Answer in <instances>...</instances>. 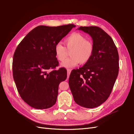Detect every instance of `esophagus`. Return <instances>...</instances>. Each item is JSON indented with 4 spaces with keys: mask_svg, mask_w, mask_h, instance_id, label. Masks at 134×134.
Listing matches in <instances>:
<instances>
[{
    "mask_svg": "<svg viewBox=\"0 0 134 134\" xmlns=\"http://www.w3.org/2000/svg\"><path fill=\"white\" fill-rule=\"evenodd\" d=\"M71 72V69H67V78H69V75H70V73Z\"/></svg>",
    "mask_w": 134,
    "mask_h": 134,
    "instance_id": "34e87169",
    "label": "esophagus"
}]
</instances>
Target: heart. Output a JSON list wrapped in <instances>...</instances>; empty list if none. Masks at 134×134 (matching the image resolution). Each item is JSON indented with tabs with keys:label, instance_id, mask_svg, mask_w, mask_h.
Returning a JSON list of instances; mask_svg holds the SVG:
<instances>
[{
	"label": "heart",
	"instance_id": "heart-1",
	"mask_svg": "<svg viewBox=\"0 0 134 134\" xmlns=\"http://www.w3.org/2000/svg\"><path fill=\"white\" fill-rule=\"evenodd\" d=\"M66 48L62 43H58L55 46V53L58 60L63 61L71 50L69 59L61 63V66L70 68L80 64H85L91 59L94 52V45L90 40L86 39L84 35L73 33L64 41Z\"/></svg>",
	"mask_w": 134,
	"mask_h": 134
}]
</instances>
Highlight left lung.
<instances>
[{"label":"left lung","mask_w":134,"mask_h":134,"mask_svg":"<svg viewBox=\"0 0 134 134\" xmlns=\"http://www.w3.org/2000/svg\"><path fill=\"white\" fill-rule=\"evenodd\" d=\"M78 30L91 37L94 52L89 62L71 72L69 86L76 103L95 108L105 102L112 92L119 72V55L112 38L101 28L81 26Z\"/></svg>","instance_id":"8db88e82"}]
</instances>
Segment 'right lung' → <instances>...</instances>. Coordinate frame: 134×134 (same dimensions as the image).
<instances>
[{
	"label": "right lung",
	"instance_id": "add662e5",
	"mask_svg": "<svg viewBox=\"0 0 134 134\" xmlns=\"http://www.w3.org/2000/svg\"><path fill=\"white\" fill-rule=\"evenodd\" d=\"M39 26L29 32L17 46L13 56V73L16 88L26 103L36 109L55 104L59 85L67 78V70L55 69L59 61L55 46L75 27Z\"/></svg>",
	"mask_w": 134,
	"mask_h": 134
}]
</instances>
